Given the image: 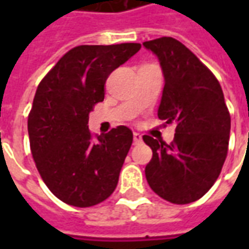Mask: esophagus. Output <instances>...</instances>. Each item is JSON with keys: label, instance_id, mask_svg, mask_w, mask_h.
Returning a JSON list of instances; mask_svg holds the SVG:
<instances>
[{"label": "esophagus", "instance_id": "1", "mask_svg": "<svg viewBox=\"0 0 249 249\" xmlns=\"http://www.w3.org/2000/svg\"><path fill=\"white\" fill-rule=\"evenodd\" d=\"M133 141H135V144H140L141 141H142V136L139 132H135L133 133Z\"/></svg>", "mask_w": 249, "mask_h": 249}]
</instances>
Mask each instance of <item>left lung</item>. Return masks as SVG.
<instances>
[{"mask_svg":"<svg viewBox=\"0 0 249 249\" xmlns=\"http://www.w3.org/2000/svg\"><path fill=\"white\" fill-rule=\"evenodd\" d=\"M164 74L159 119L175 124L171 144L142 139L153 156L145 167L152 191L173 204L203 197L219 178L228 152L231 116L217 78L187 46L172 37L145 41Z\"/></svg>","mask_w":249,"mask_h":249,"instance_id":"1","label":"left lung"}]
</instances>
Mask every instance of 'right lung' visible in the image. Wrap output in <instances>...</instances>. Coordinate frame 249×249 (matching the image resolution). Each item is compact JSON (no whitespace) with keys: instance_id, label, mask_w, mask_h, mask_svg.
<instances>
[{"instance_id":"add662e5","label":"right lung","mask_w":249,"mask_h":249,"mask_svg":"<svg viewBox=\"0 0 249 249\" xmlns=\"http://www.w3.org/2000/svg\"><path fill=\"white\" fill-rule=\"evenodd\" d=\"M140 44L80 45L58 60L36 90L28 117L30 151L51 192L87 208L113 193L133 141L128 126L93 136L89 113L105 96L109 74L140 51Z\"/></svg>"}]
</instances>
